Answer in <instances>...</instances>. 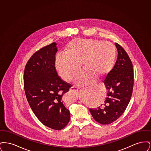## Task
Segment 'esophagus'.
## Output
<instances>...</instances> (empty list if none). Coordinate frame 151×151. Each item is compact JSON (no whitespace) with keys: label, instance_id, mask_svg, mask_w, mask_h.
<instances>
[{"label":"esophagus","instance_id":"obj_1","mask_svg":"<svg viewBox=\"0 0 151 151\" xmlns=\"http://www.w3.org/2000/svg\"><path fill=\"white\" fill-rule=\"evenodd\" d=\"M70 90L74 93H78V89L75 86H72Z\"/></svg>","mask_w":151,"mask_h":151}]
</instances>
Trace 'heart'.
Masks as SVG:
<instances>
[{"label":"heart","instance_id":"heart-1","mask_svg":"<svg viewBox=\"0 0 151 151\" xmlns=\"http://www.w3.org/2000/svg\"><path fill=\"white\" fill-rule=\"evenodd\" d=\"M66 53L57 56V70L62 79L69 82L79 73L82 62L85 70L76 78L75 83L83 86L92 81L95 76L102 78L110 72L115 62L116 49L110 42L79 39L68 45Z\"/></svg>","mask_w":151,"mask_h":151}]
</instances>
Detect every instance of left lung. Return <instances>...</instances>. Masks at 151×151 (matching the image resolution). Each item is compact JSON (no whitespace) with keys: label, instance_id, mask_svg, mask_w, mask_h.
Listing matches in <instances>:
<instances>
[{"label":"left lung","instance_id":"1","mask_svg":"<svg viewBox=\"0 0 151 151\" xmlns=\"http://www.w3.org/2000/svg\"><path fill=\"white\" fill-rule=\"evenodd\" d=\"M118 58L113 68L104 80L107 94L104 104L95 109H89L94 120L108 124L118 119L129 104L134 86V70L126 51L115 43Z\"/></svg>","mask_w":151,"mask_h":151}]
</instances>
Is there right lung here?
<instances>
[{
    "mask_svg": "<svg viewBox=\"0 0 151 151\" xmlns=\"http://www.w3.org/2000/svg\"><path fill=\"white\" fill-rule=\"evenodd\" d=\"M57 43L41 48L30 57L24 73V86L29 105L46 126L60 130L67 125L70 111L63 104L71 85L58 75L55 68Z\"/></svg>",
    "mask_w": 151,
    "mask_h": 151,
    "instance_id": "obj_1",
    "label": "right lung"
}]
</instances>
